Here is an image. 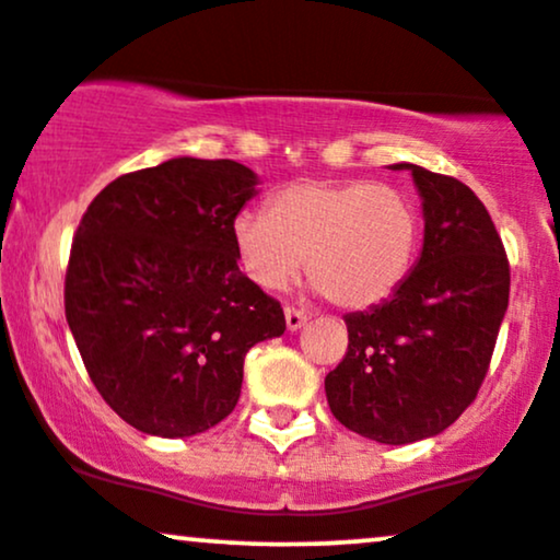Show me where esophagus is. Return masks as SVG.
Returning a JSON list of instances; mask_svg holds the SVG:
<instances>
[{"label":"esophagus","mask_w":560,"mask_h":560,"mask_svg":"<svg viewBox=\"0 0 560 560\" xmlns=\"http://www.w3.org/2000/svg\"><path fill=\"white\" fill-rule=\"evenodd\" d=\"M284 315H287V328H289V331H300V328L307 323V315L302 313V310L287 307Z\"/></svg>","instance_id":"esophagus-1"}]
</instances>
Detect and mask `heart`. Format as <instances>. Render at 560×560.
<instances>
[{
    "label": "heart",
    "mask_w": 560,
    "mask_h": 560,
    "mask_svg": "<svg viewBox=\"0 0 560 560\" xmlns=\"http://www.w3.org/2000/svg\"><path fill=\"white\" fill-rule=\"evenodd\" d=\"M234 250L255 284L279 292L307 273L349 310L388 300L412 271L420 211L407 192L370 179H305L271 198L268 211L234 215Z\"/></svg>",
    "instance_id": "heart-1"
}]
</instances>
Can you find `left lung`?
<instances>
[{"mask_svg":"<svg viewBox=\"0 0 560 560\" xmlns=\"http://www.w3.org/2000/svg\"><path fill=\"white\" fill-rule=\"evenodd\" d=\"M425 240L404 284L345 315L349 347L326 375L328 407L370 441L404 446L443 433L475 401L509 307V258L467 185L415 164Z\"/></svg>","mask_w":560,"mask_h":560,"instance_id":"8db88e82","label":"left lung"}]
</instances>
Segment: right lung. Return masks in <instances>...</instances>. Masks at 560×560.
<instances>
[{
	"label": "right lung",
	"mask_w": 560,
	"mask_h": 560,
	"mask_svg": "<svg viewBox=\"0 0 560 560\" xmlns=\"http://www.w3.org/2000/svg\"><path fill=\"white\" fill-rule=\"evenodd\" d=\"M258 174L179 156L117 177L88 206L65 315L104 401L148 435L190 438L237 407L245 354L284 310L237 266L232 224Z\"/></svg>",
	"instance_id": "right-lung-1"
}]
</instances>
